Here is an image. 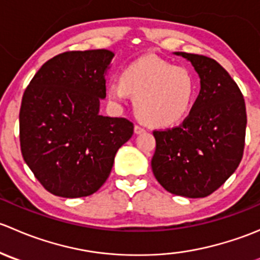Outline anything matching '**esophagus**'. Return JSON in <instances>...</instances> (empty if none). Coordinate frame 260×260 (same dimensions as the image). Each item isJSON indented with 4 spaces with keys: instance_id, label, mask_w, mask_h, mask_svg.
<instances>
[{
    "instance_id": "esophagus-1",
    "label": "esophagus",
    "mask_w": 260,
    "mask_h": 260,
    "mask_svg": "<svg viewBox=\"0 0 260 260\" xmlns=\"http://www.w3.org/2000/svg\"><path fill=\"white\" fill-rule=\"evenodd\" d=\"M146 129L141 125H135V133L136 135H141V133H145Z\"/></svg>"
}]
</instances>
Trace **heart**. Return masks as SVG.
Instances as JSON below:
<instances>
[{
    "label": "heart",
    "mask_w": 260,
    "mask_h": 260,
    "mask_svg": "<svg viewBox=\"0 0 260 260\" xmlns=\"http://www.w3.org/2000/svg\"><path fill=\"white\" fill-rule=\"evenodd\" d=\"M108 98L123 104L135 98V112L149 127L166 128L186 117L195 95V79L187 68L156 57H143L122 70L119 81L107 85Z\"/></svg>",
    "instance_id": "1"
}]
</instances>
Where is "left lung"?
Listing matches in <instances>:
<instances>
[{
  "label": "left lung",
  "mask_w": 260,
  "mask_h": 260,
  "mask_svg": "<svg viewBox=\"0 0 260 260\" xmlns=\"http://www.w3.org/2000/svg\"><path fill=\"white\" fill-rule=\"evenodd\" d=\"M175 54L191 61L201 89L180 125L153 131L152 171L162 187L174 195L206 198L234 174L242 161L245 102L238 84L214 59Z\"/></svg>",
  "instance_id": "1"
}]
</instances>
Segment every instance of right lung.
Listing matches in <instances>:
<instances>
[{"instance_id":"right-lung-1","label":"right lung","mask_w":260,"mask_h":260,"mask_svg":"<svg viewBox=\"0 0 260 260\" xmlns=\"http://www.w3.org/2000/svg\"><path fill=\"white\" fill-rule=\"evenodd\" d=\"M109 50L67 51L34 75L20 108V146L39 182L55 196H89L102 187L114 157L133 135L127 118L99 114Z\"/></svg>"}]
</instances>
